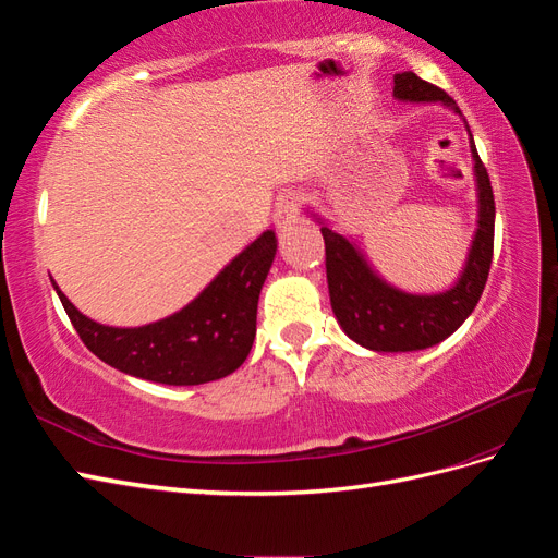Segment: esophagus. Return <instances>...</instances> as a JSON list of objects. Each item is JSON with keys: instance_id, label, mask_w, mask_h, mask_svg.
I'll return each mask as SVG.
<instances>
[{"instance_id": "obj_1", "label": "esophagus", "mask_w": 558, "mask_h": 558, "mask_svg": "<svg viewBox=\"0 0 558 558\" xmlns=\"http://www.w3.org/2000/svg\"><path fill=\"white\" fill-rule=\"evenodd\" d=\"M300 207H302V197L293 191H286L279 195L277 207H275V221L279 230H289L300 221Z\"/></svg>"}]
</instances>
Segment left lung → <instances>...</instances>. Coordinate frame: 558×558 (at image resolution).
<instances>
[{
  "label": "left lung",
  "mask_w": 558,
  "mask_h": 558,
  "mask_svg": "<svg viewBox=\"0 0 558 558\" xmlns=\"http://www.w3.org/2000/svg\"><path fill=\"white\" fill-rule=\"evenodd\" d=\"M393 95L410 102H442L456 113L453 99L414 72L393 76ZM472 140V134H470ZM480 189V228L459 283L440 295H410L373 275L361 253L342 234L320 228L326 242V277L332 312L353 342L373 351L428 349L459 328L477 307L494 258L496 202L486 167L470 142Z\"/></svg>",
  "instance_id": "left-lung-1"
}]
</instances>
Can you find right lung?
I'll return each mask as SVG.
<instances>
[{
	"label": "right lung",
	"mask_w": 558,
	"mask_h": 558,
	"mask_svg": "<svg viewBox=\"0 0 558 558\" xmlns=\"http://www.w3.org/2000/svg\"><path fill=\"white\" fill-rule=\"evenodd\" d=\"M277 253L272 230L246 246L189 307L142 328H109L83 316L56 286L62 307L97 359L132 377L195 386L238 369L256 337L258 295Z\"/></svg>",
	"instance_id": "add662e5"
}]
</instances>
